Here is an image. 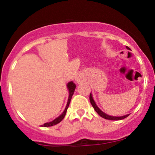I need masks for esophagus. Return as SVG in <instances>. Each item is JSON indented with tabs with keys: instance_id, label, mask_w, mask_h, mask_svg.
Here are the masks:
<instances>
[{
	"instance_id": "obj_1",
	"label": "esophagus",
	"mask_w": 155,
	"mask_h": 155,
	"mask_svg": "<svg viewBox=\"0 0 155 155\" xmlns=\"http://www.w3.org/2000/svg\"><path fill=\"white\" fill-rule=\"evenodd\" d=\"M81 76H77V77H76V81H77V82H79V81H81Z\"/></svg>"
}]
</instances>
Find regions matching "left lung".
I'll use <instances>...</instances> for the list:
<instances>
[{
	"mask_svg": "<svg viewBox=\"0 0 155 155\" xmlns=\"http://www.w3.org/2000/svg\"><path fill=\"white\" fill-rule=\"evenodd\" d=\"M126 48H127V49H130H130L128 47H126ZM90 103H91L92 107H93L94 109L95 110V111L97 112V113L98 114L100 115L101 117H103V118H104V119H106V120H123V119H124V118H126V117H127L130 115V114H127V115H124V116H122V117L109 116V115L106 114V113L103 112L100 109V108L97 107V105H96V104H95V102L93 100V97H92V95L91 93H90Z\"/></svg>",
	"mask_w": 155,
	"mask_h": 155,
	"instance_id": "8db88e82",
	"label": "left lung"
}]
</instances>
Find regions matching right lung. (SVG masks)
Listing matches in <instances>:
<instances>
[{"label": "right lung", "instance_id": "obj_1", "mask_svg": "<svg viewBox=\"0 0 155 155\" xmlns=\"http://www.w3.org/2000/svg\"><path fill=\"white\" fill-rule=\"evenodd\" d=\"M67 87H68V91H69L68 100L66 107H65V110H64V111L63 112V114H62L60 115V116H59L58 117H57L56 119H54V120H53V121H51V122H47V123L44 124L43 125H42V126H43V127H51V126L55 125V124H58V123H59V122H61V121L63 120L64 117H65V114H66V111H67V109H68V108L69 104H70L71 100L72 95H74V90H75V89H76V84L74 82H73V81H70V82L68 83Z\"/></svg>", "mask_w": 155, "mask_h": 155}]
</instances>
